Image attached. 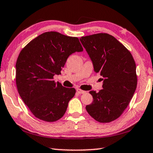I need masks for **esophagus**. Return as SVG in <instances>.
Returning <instances> with one entry per match:
<instances>
[{
  "mask_svg": "<svg viewBox=\"0 0 153 153\" xmlns=\"http://www.w3.org/2000/svg\"><path fill=\"white\" fill-rule=\"evenodd\" d=\"M77 94H83L85 93V91L82 90V89H77Z\"/></svg>",
  "mask_w": 153,
  "mask_h": 153,
  "instance_id": "1",
  "label": "esophagus"
}]
</instances>
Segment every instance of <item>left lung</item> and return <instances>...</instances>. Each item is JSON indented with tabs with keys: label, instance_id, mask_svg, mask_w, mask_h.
I'll list each match as a JSON object with an SVG mask.
<instances>
[{
	"label": "left lung",
	"instance_id": "1",
	"mask_svg": "<svg viewBox=\"0 0 153 153\" xmlns=\"http://www.w3.org/2000/svg\"><path fill=\"white\" fill-rule=\"evenodd\" d=\"M79 40L95 73L103 81L102 89L89 91L94 100L86 110L98 122H111L123 113L136 90L135 62L129 51L111 35L99 33Z\"/></svg>",
	"mask_w": 153,
	"mask_h": 153
}]
</instances>
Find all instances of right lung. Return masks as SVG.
Returning a JSON list of instances; mask_svg holds the SVG:
<instances>
[{"mask_svg": "<svg viewBox=\"0 0 153 153\" xmlns=\"http://www.w3.org/2000/svg\"><path fill=\"white\" fill-rule=\"evenodd\" d=\"M79 39L57 32L39 35L21 50L16 64V83L20 97L36 117L46 122L62 118L76 89L55 82L67 59L82 52Z\"/></svg>", "mask_w": 153, "mask_h": 153, "instance_id": "add662e5", "label": "right lung"}]
</instances>
